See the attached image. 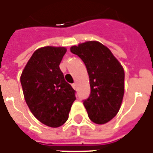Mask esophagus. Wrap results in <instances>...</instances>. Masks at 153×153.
I'll use <instances>...</instances> for the list:
<instances>
[{
	"label": "esophagus",
	"instance_id": "esophagus-1",
	"mask_svg": "<svg viewBox=\"0 0 153 153\" xmlns=\"http://www.w3.org/2000/svg\"><path fill=\"white\" fill-rule=\"evenodd\" d=\"M71 86H72V88H73L74 89L76 88V83H73L72 85H71Z\"/></svg>",
	"mask_w": 153,
	"mask_h": 153
}]
</instances>
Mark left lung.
<instances>
[{
	"mask_svg": "<svg viewBox=\"0 0 153 153\" xmlns=\"http://www.w3.org/2000/svg\"><path fill=\"white\" fill-rule=\"evenodd\" d=\"M71 52L82 59L88 73L91 93L83 104L89 119L96 124H105L117 114L121 105L124 69L111 51L97 41L72 46Z\"/></svg>",
	"mask_w": 153,
	"mask_h": 153,
	"instance_id": "obj_1",
	"label": "left lung"
}]
</instances>
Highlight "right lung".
<instances>
[{
    "label": "right lung",
    "mask_w": 153,
    "mask_h": 153,
    "mask_svg": "<svg viewBox=\"0 0 153 153\" xmlns=\"http://www.w3.org/2000/svg\"><path fill=\"white\" fill-rule=\"evenodd\" d=\"M64 47L47 46L37 50L21 76L23 95L30 111L41 123L59 127L68 120L76 91L65 82L60 63Z\"/></svg>",
    "instance_id": "add662e5"
}]
</instances>
